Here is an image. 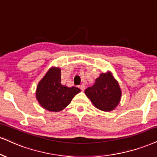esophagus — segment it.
<instances>
[{"instance_id": "34e87169", "label": "esophagus", "mask_w": 157, "mask_h": 157, "mask_svg": "<svg viewBox=\"0 0 157 157\" xmlns=\"http://www.w3.org/2000/svg\"><path fill=\"white\" fill-rule=\"evenodd\" d=\"M79 88H80L82 91H84L85 90V85L84 84H81L80 86H79Z\"/></svg>"}]
</instances>
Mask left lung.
<instances>
[{
  "instance_id": "8db88e82",
  "label": "left lung",
  "mask_w": 157,
  "mask_h": 157,
  "mask_svg": "<svg viewBox=\"0 0 157 157\" xmlns=\"http://www.w3.org/2000/svg\"><path fill=\"white\" fill-rule=\"evenodd\" d=\"M94 107L103 111H111L119 105L121 91L119 83L111 72L101 73L95 83L85 90Z\"/></svg>"
}]
</instances>
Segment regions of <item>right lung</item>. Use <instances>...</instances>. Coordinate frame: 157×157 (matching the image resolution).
Instances as JSON below:
<instances>
[{
  "instance_id": "add662e5",
  "label": "right lung",
  "mask_w": 157,
  "mask_h": 157,
  "mask_svg": "<svg viewBox=\"0 0 157 157\" xmlns=\"http://www.w3.org/2000/svg\"><path fill=\"white\" fill-rule=\"evenodd\" d=\"M80 89L61 84V70L52 67L38 83L36 99L44 108L49 111L59 112L69 105Z\"/></svg>"
}]
</instances>
